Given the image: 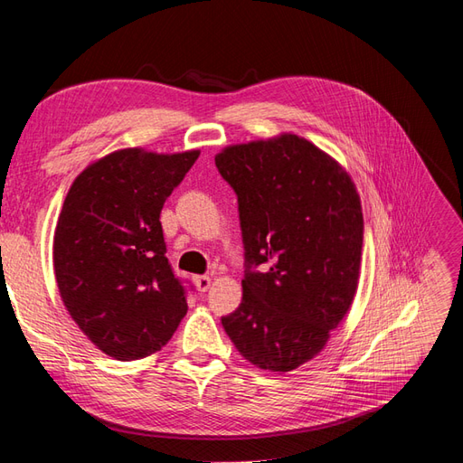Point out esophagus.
<instances>
[{
    "mask_svg": "<svg viewBox=\"0 0 463 463\" xmlns=\"http://www.w3.org/2000/svg\"><path fill=\"white\" fill-rule=\"evenodd\" d=\"M211 278L209 276H195L194 278V283H195V288H197V291H201V293H205L209 288H211Z\"/></svg>",
    "mask_w": 463,
    "mask_h": 463,
    "instance_id": "esophagus-1",
    "label": "esophagus"
}]
</instances>
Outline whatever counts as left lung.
I'll use <instances>...</instances> for the list:
<instances>
[{
    "mask_svg": "<svg viewBox=\"0 0 463 463\" xmlns=\"http://www.w3.org/2000/svg\"><path fill=\"white\" fill-rule=\"evenodd\" d=\"M215 164L239 195L248 262L222 326L260 370L293 372L323 352L358 291L360 194L345 165L293 133L229 145ZM260 263L266 275L250 269Z\"/></svg>",
    "mask_w": 463,
    "mask_h": 463,
    "instance_id": "obj_1",
    "label": "left lung"
}]
</instances>
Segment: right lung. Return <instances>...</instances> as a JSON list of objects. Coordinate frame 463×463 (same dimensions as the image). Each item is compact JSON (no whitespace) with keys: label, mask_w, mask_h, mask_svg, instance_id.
Instances as JSON below:
<instances>
[{"label":"right lung","mask_w":463,"mask_h":463,"mask_svg":"<svg viewBox=\"0 0 463 463\" xmlns=\"http://www.w3.org/2000/svg\"><path fill=\"white\" fill-rule=\"evenodd\" d=\"M197 156L118 148L90 162L68 189L52 242L58 291L81 333L115 360L158 352L187 313L160 211Z\"/></svg>","instance_id":"1"}]
</instances>
